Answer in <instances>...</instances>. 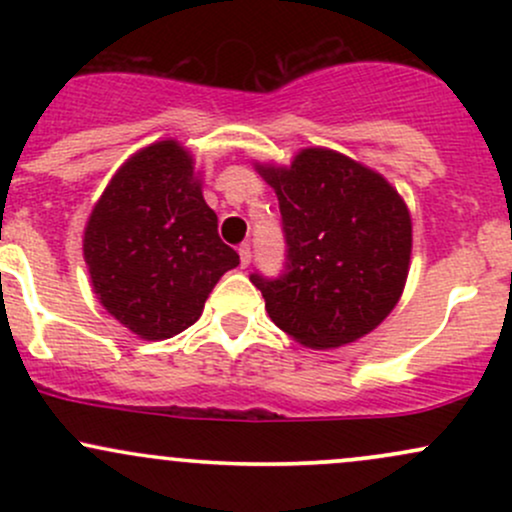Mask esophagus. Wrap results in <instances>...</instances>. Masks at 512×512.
I'll list each match as a JSON object with an SVG mask.
<instances>
[{
    "label": "esophagus",
    "mask_w": 512,
    "mask_h": 512,
    "mask_svg": "<svg viewBox=\"0 0 512 512\" xmlns=\"http://www.w3.org/2000/svg\"><path fill=\"white\" fill-rule=\"evenodd\" d=\"M238 255H240V267H248L250 260H252L250 245H240V248H238Z\"/></svg>",
    "instance_id": "obj_1"
}]
</instances>
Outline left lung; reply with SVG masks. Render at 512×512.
<instances>
[{"instance_id": "left-lung-1", "label": "left lung", "mask_w": 512, "mask_h": 512, "mask_svg": "<svg viewBox=\"0 0 512 512\" xmlns=\"http://www.w3.org/2000/svg\"><path fill=\"white\" fill-rule=\"evenodd\" d=\"M257 173L279 197L286 272L250 274L279 330L310 349L373 332L404 291L411 216L383 175L332 149H303L291 166Z\"/></svg>"}]
</instances>
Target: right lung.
<instances>
[{
	"mask_svg": "<svg viewBox=\"0 0 512 512\" xmlns=\"http://www.w3.org/2000/svg\"><path fill=\"white\" fill-rule=\"evenodd\" d=\"M216 226L190 151L173 139L137 151L86 223L84 260L98 301L151 342L195 325L216 281L240 264Z\"/></svg>",
	"mask_w": 512,
	"mask_h": 512,
	"instance_id": "add662e5",
	"label": "right lung"
}]
</instances>
